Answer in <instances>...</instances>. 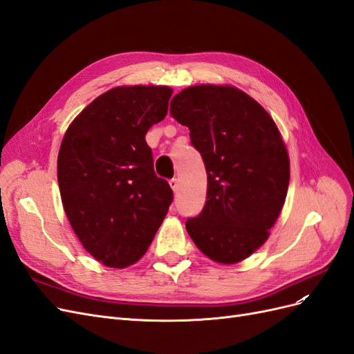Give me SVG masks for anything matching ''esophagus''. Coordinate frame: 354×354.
Masks as SVG:
<instances>
[{
  "mask_svg": "<svg viewBox=\"0 0 354 354\" xmlns=\"http://www.w3.org/2000/svg\"><path fill=\"white\" fill-rule=\"evenodd\" d=\"M169 186H171V189H173L174 192H177V189H178V180L177 178H171L169 180Z\"/></svg>",
  "mask_w": 354,
  "mask_h": 354,
  "instance_id": "1",
  "label": "esophagus"
}]
</instances>
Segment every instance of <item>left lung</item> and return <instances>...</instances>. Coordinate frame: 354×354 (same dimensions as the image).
Wrapping results in <instances>:
<instances>
[{"instance_id": "left-lung-1", "label": "left lung", "mask_w": 354, "mask_h": 354, "mask_svg": "<svg viewBox=\"0 0 354 354\" xmlns=\"http://www.w3.org/2000/svg\"><path fill=\"white\" fill-rule=\"evenodd\" d=\"M169 113L189 127L208 176L207 202L186 221L198 248L232 264L269 238L289 183V158L276 124L248 94L196 85L171 100Z\"/></svg>"}]
</instances>
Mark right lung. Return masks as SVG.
<instances>
[{
	"instance_id": "right-lung-1",
	"label": "right lung",
	"mask_w": 354,
	"mask_h": 354,
	"mask_svg": "<svg viewBox=\"0 0 354 354\" xmlns=\"http://www.w3.org/2000/svg\"><path fill=\"white\" fill-rule=\"evenodd\" d=\"M171 94L153 85L112 88L75 118L63 137V208L84 248L104 266L121 269L140 259L173 202L145 138L165 118Z\"/></svg>"
}]
</instances>
